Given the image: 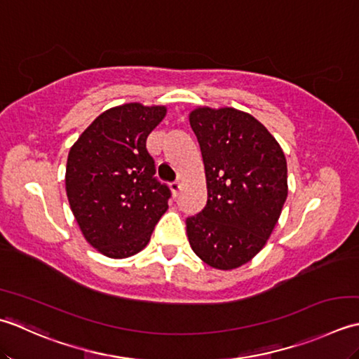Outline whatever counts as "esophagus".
Returning a JSON list of instances; mask_svg holds the SVG:
<instances>
[{"label": "esophagus", "instance_id": "obj_1", "mask_svg": "<svg viewBox=\"0 0 359 359\" xmlns=\"http://www.w3.org/2000/svg\"><path fill=\"white\" fill-rule=\"evenodd\" d=\"M170 189H172V194L177 196L178 194H180V190H181V184H180V181H173L172 184H170Z\"/></svg>", "mask_w": 359, "mask_h": 359}]
</instances>
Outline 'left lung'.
Returning <instances> with one entry per match:
<instances>
[{
    "instance_id": "obj_1",
    "label": "left lung",
    "mask_w": 359,
    "mask_h": 359,
    "mask_svg": "<svg viewBox=\"0 0 359 359\" xmlns=\"http://www.w3.org/2000/svg\"><path fill=\"white\" fill-rule=\"evenodd\" d=\"M198 139L208 203L186 220L194 252L215 269L255 257L288 196L287 159L266 127L236 108L198 107L189 114Z\"/></svg>"
}]
</instances>
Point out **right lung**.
I'll list each match as a JSON object with an SVG mask.
<instances>
[{"mask_svg": "<svg viewBox=\"0 0 359 359\" xmlns=\"http://www.w3.org/2000/svg\"><path fill=\"white\" fill-rule=\"evenodd\" d=\"M163 105L130 102L91 122L68 155L67 195L88 243L109 259L142 251L169 209L170 189L155 178L147 136L165 118Z\"/></svg>", "mask_w": 359, "mask_h": 359, "instance_id": "right-lung-1", "label": "right lung"}]
</instances>
